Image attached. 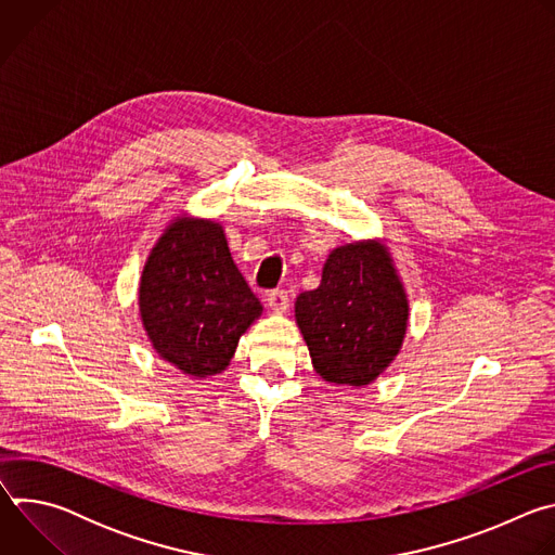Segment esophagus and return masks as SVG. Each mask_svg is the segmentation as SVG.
I'll return each mask as SVG.
<instances>
[{
    "label": "esophagus",
    "mask_w": 555,
    "mask_h": 555,
    "mask_svg": "<svg viewBox=\"0 0 555 555\" xmlns=\"http://www.w3.org/2000/svg\"><path fill=\"white\" fill-rule=\"evenodd\" d=\"M268 305L274 313H285L289 309V294L285 289H272L268 294Z\"/></svg>",
    "instance_id": "1"
}]
</instances>
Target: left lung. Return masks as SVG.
Returning <instances> with one entry per match:
<instances>
[{"mask_svg":"<svg viewBox=\"0 0 555 555\" xmlns=\"http://www.w3.org/2000/svg\"><path fill=\"white\" fill-rule=\"evenodd\" d=\"M294 315L315 373L366 386L402 349L409 298L388 248L353 242L330 253L321 285L296 298Z\"/></svg>","mask_w":555,"mask_h":555,"instance_id":"obj_1","label":"left lung"}]
</instances>
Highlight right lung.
<instances>
[{
    "mask_svg": "<svg viewBox=\"0 0 555 555\" xmlns=\"http://www.w3.org/2000/svg\"><path fill=\"white\" fill-rule=\"evenodd\" d=\"M138 305L155 353L191 377L221 373L263 311L230 257L221 223L186 215L151 248Z\"/></svg>",
    "mask_w": 555,
    "mask_h": 555,
    "instance_id": "right-lung-1",
    "label": "right lung"
}]
</instances>
